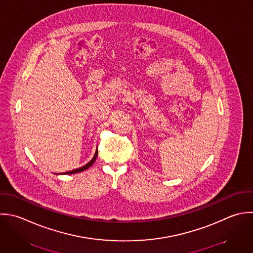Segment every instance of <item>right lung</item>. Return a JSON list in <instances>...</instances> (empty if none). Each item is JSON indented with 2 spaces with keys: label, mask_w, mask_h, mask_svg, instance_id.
I'll return each instance as SVG.
<instances>
[{
  "label": "right lung",
  "mask_w": 253,
  "mask_h": 253,
  "mask_svg": "<svg viewBox=\"0 0 253 253\" xmlns=\"http://www.w3.org/2000/svg\"><path fill=\"white\" fill-rule=\"evenodd\" d=\"M97 154H98V151H97V148H96V151H95V154H94V156H93V158L86 164V165H84V167H82V168H80V169H74V170H72V171H67V172H65L64 174H73V173H78V172H82V171H84V170H85V169H87L89 167H91L92 165H93V163L95 162V159H96V157H97Z\"/></svg>",
  "instance_id": "add662e5"
}]
</instances>
